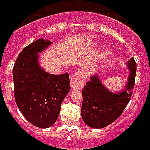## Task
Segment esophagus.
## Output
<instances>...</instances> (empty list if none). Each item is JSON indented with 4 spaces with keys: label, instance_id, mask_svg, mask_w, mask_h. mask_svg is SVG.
I'll return each instance as SVG.
<instances>
[{
    "label": "esophagus",
    "instance_id": "1",
    "mask_svg": "<svg viewBox=\"0 0 150 150\" xmlns=\"http://www.w3.org/2000/svg\"><path fill=\"white\" fill-rule=\"evenodd\" d=\"M85 83L84 75L82 72H75L70 80V86L72 89H79L83 88Z\"/></svg>",
    "mask_w": 150,
    "mask_h": 150
}]
</instances>
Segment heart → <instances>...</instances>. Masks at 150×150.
Instances as JSON below:
<instances>
[{
    "label": "heart",
    "instance_id": "heart-1",
    "mask_svg": "<svg viewBox=\"0 0 150 150\" xmlns=\"http://www.w3.org/2000/svg\"><path fill=\"white\" fill-rule=\"evenodd\" d=\"M109 54H110V52H109V50H104V51H103V52L101 53V54H100V57H101V58H103V57H106V56L108 55Z\"/></svg>",
    "mask_w": 150,
    "mask_h": 150
}]
</instances>
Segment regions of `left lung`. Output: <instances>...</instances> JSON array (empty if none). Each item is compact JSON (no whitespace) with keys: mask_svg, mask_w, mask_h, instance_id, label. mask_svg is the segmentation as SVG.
<instances>
[{"mask_svg":"<svg viewBox=\"0 0 150 150\" xmlns=\"http://www.w3.org/2000/svg\"><path fill=\"white\" fill-rule=\"evenodd\" d=\"M130 70L126 89L115 94L107 90L97 75L91 77L82 90L81 116L89 127L100 129L107 127L119 117L132 95L135 86L136 62L132 58L127 62Z\"/></svg>","mask_w":150,"mask_h":150,"instance_id":"1","label":"left lung"}]
</instances>
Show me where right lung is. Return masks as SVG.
Returning <instances> with one entry per match:
<instances>
[{
    "mask_svg": "<svg viewBox=\"0 0 150 150\" xmlns=\"http://www.w3.org/2000/svg\"><path fill=\"white\" fill-rule=\"evenodd\" d=\"M51 43L39 39L23 48L12 71L17 106L25 118L39 128H48L55 122L70 90L68 72L52 75L38 65V52Z\"/></svg>",
    "mask_w": 150,
    "mask_h": 150,
    "instance_id": "obj_1",
    "label": "right lung"
}]
</instances>
